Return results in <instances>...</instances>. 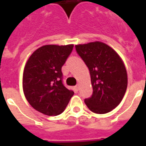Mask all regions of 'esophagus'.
<instances>
[{
  "label": "esophagus",
  "mask_w": 146,
  "mask_h": 146,
  "mask_svg": "<svg viewBox=\"0 0 146 146\" xmlns=\"http://www.w3.org/2000/svg\"><path fill=\"white\" fill-rule=\"evenodd\" d=\"M78 89H79V86L76 85L74 87V90L76 91V92H78Z\"/></svg>",
  "instance_id": "34e87169"
}]
</instances>
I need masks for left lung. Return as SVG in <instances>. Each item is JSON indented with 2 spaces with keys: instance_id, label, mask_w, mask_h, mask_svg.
I'll use <instances>...</instances> for the list:
<instances>
[{
  "instance_id": "8db88e82",
  "label": "left lung",
  "mask_w": 146,
  "mask_h": 146,
  "mask_svg": "<svg viewBox=\"0 0 146 146\" xmlns=\"http://www.w3.org/2000/svg\"><path fill=\"white\" fill-rule=\"evenodd\" d=\"M77 54L88 66L93 88L84 102L92 112L109 113L120 103L127 86L124 64L118 54L102 42L75 46Z\"/></svg>"
}]
</instances>
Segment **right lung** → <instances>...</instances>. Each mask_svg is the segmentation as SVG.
I'll list each match as a JSON object with an SVG mask.
<instances>
[{
  "label": "right lung",
  "instance_id": "right-lung-1",
  "mask_svg": "<svg viewBox=\"0 0 146 146\" xmlns=\"http://www.w3.org/2000/svg\"><path fill=\"white\" fill-rule=\"evenodd\" d=\"M73 45H44L31 54L24 69L23 85L27 101L48 116L63 112L74 92L63 84L62 67Z\"/></svg>",
  "mask_w": 146,
  "mask_h": 146
}]
</instances>
